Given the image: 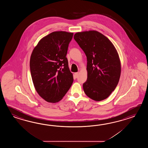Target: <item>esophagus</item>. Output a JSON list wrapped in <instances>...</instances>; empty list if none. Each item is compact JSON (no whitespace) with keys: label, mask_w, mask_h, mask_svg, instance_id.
I'll return each mask as SVG.
<instances>
[{"label":"esophagus","mask_w":148,"mask_h":148,"mask_svg":"<svg viewBox=\"0 0 148 148\" xmlns=\"http://www.w3.org/2000/svg\"><path fill=\"white\" fill-rule=\"evenodd\" d=\"M75 77H76V78H77V77H78V75H79L78 72V73H75Z\"/></svg>","instance_id":"esophagus-1"}]
</instances>
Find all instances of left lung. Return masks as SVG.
Returning a JSON list of instances; mask_svg holds the SVG:
<instances>
[{
    "instance_id": "1",
    "label": "left lung",
    "mask_w": 148,
    "mask_h": 148,
    "mask_svg": "<svg viewBox=\"0 0 148 148\" xmlns=\"http://www.w3.org/2000/svg\"><path fill=\"white\" fill-rule=\"evenodd\" d=\"M73 38L87 57V79L83 84L84 91L94 101L106 99L116 87L121 73L116 48L96 31L77 32Z\"/></svg>"
}]
</instances>
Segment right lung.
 <instances>
[{
	"instance_id": "add662e5",
	"label": "right lung",
	"mask_w": 148,
	"mask_h": 148,
	"mask_svg": "<svg viewBox=\"0 0 148 148\" xmlns=\"http://www.w3.org/2000/svg\"><path fill=\"white\" fill-rule=\"evenodd\" d=\"M73 35L52 32L41 38L32 51L29 62L32 81L36 91L47 102L61 101L73 84L66 56Z\"/></svg>"
}]
</instances>
